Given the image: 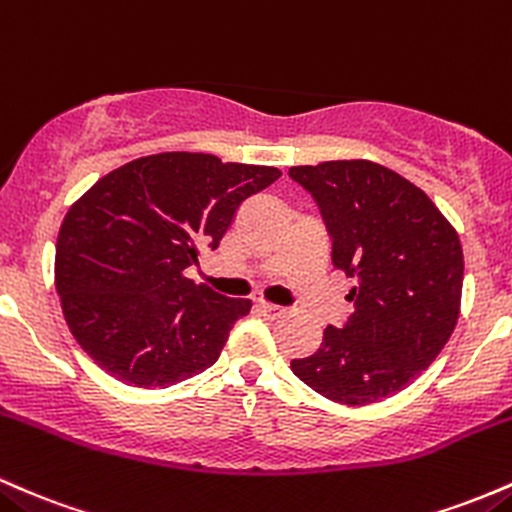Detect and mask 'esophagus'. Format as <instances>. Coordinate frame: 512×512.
Instances as JSON below:
<instances>
[{"mask_svg":"<svg viewBox=\"0 0 512 512\" xmlns=\"http://www.w3.org/2000/svg\"><path fill=\"white\" fill-rule=\"evenodd\" d=\"M258 309H261L263 314H268V317H283L285 314V307H280V304H271V302H258Z\"/></svg>","mask_w":512,"mask_h":512,"instance_id":"1","label":"esophagus"}]
</instances>
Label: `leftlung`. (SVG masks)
Segmentation results:
<instances>
[{
    "label": "left lung",
    "mask_w": 512,
    "mask_h": 512,
    "mask_svg": "<svg viewBox=\"0 0 512 512\" xmlns=\"http://www.w3.org/2000/svg\"><path fill=\"white\" fill-rule=\"evenodd\" d=\"M331 237V261L355 280L353 314L326 326L300 380L326 399L365 406L411 384L455 331L464 256L433 200L387 166L350 159L292 166Z\"/></svg>",
    "instance_id": "8db88e82"
}]
</instances>
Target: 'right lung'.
Returning <instances> with one entry per match:
<instances>
[{"mask_svg": "<svg viewBox=\"0 0 512 512\" xmlns=\"http://www.w3.org/2000/svg\"><path fill=\"white\" fill-rule=\"evenodd\" d=\"M280 179L275 166L162 152L120 166L65 215L55 287L67 326L101 370L159 389L208 370L249 300L195 285L203 246L217 249L246 198Z\"/></svg>", "mask_w": 512, "mask_h": 512, "instance_id": "add662e5", "label": "right lung"}]
</instances>
